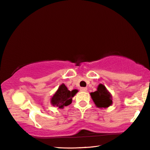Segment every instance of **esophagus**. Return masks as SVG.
I'll list each match as a JSON object with an SVG mask.
<instances>
[{
    "mask_svg": "<svg viewBox=\"0 0 150 150\" xmlns=\"http://www.w3.org/2000/svg\"><path fill=\"white\" fill-rule=\"evenodd\" d=\"M87 87H81L80 88V91H82V92H85V91H87Z\"/></svg>",
    "mask_w": 150,
    "mask_h": 150,
    "instance_id": "obj_1",
    "label": "esophagus"
}]
</instances>
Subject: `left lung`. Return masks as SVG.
I'll return each mask as SVG.
<instances>
[{
    "mask_svg": "<svg viewBox=\"0 0 150 150\" xmlns=\"http://www.w3.org/2000/svg\"><path fill=\"white\" fill-rule=\"evenodd\" d=\"M91 96L97 107L107 108L112 103L111 95L102 84L98 85L97 91L91 93Z\"/></svg>",
    "mask_w": 150,
    "mask_h": 150,
    "instance_id": "obj_1",
    "label": "left lung"
}]
</instances>
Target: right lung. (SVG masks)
Segmentation results:
<instances>
[{"label":"right lung","mask_w":150,"mask_h":150,"mask_svg":"<svg viewBox=\"0 0 150 150\" xmlns=\"http://www.w3.org/2000/svg\"><path fill=\"white\" fill-rule=\"evenodd\" d=\"M77 90H73L70 91L67 89L64 84L59 86L57 91L51 99L53 106H56L59 108H63L64 106L69 105L72 102V98L76 93Z\"/></svg>","instance_id":"obj_1"}]
</instances>
